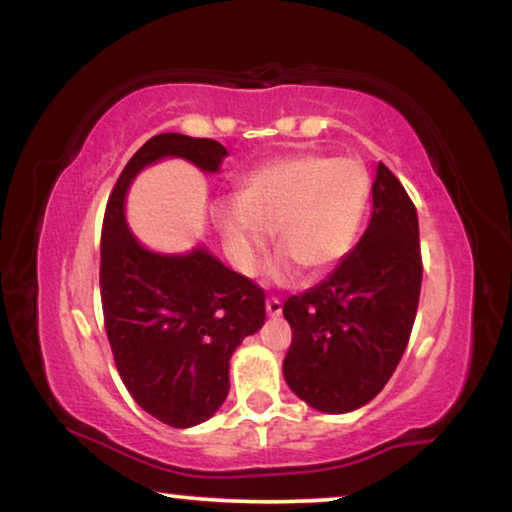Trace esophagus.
<instances>
[{
	"instance_id": "obj_1",
	"label": "esophagus",
	"mask_w": 512,
	"mask_h": 512,
	"mask_svg": "<svg viewBox=\"0 0 512 512\" xmlns=\"http://www.w3.org/2000/svg\"><path fill=\"white\" fill-rule=\"evenodd\" d=\"M265 310H268L270 317H279V314H282V300L268 298V300H265Z\"/></svg>"
}]
</instances>
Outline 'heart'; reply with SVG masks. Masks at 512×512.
Masks as SVG:
<instances>
[{
    "mask_svg": "<svg viewBox=\"0 0 512 512\" xmlns=\"http://www.w3.org/2000/svg\"><path fill=\"white\" fill-rule=\"evenodd\" d=\"M370 198V177L356 160L326 153H296L258 167L242 193L221 205V228L230 256L254 275L272 242L282 247L268 275L291 284L310 268H335L354 247Z\"/></svg>",
    "mask_w": 512,
    "mask_h": 512,
    "instance_id": "obj_1",
    "label": "heart"
}]
</instances>
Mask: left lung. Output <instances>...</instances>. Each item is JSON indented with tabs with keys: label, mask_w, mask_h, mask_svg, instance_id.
I'll return each instance as SVG.
<instances>
[{
	"label": "left lung",
	"mask_w": 512,
	"mask_h": 512,
	"mask_svg": "<svg viewBox=\"0 0 512 512\" xmlns=\"http://www.w3.org/2000/svg\"><path fill=\"white\" fill-rule=\"evenodd\" d=\"M422 291L417 209L377 163L366 233L331 275L284 303L293 340L284 380L300 401L342 415L373 401L408 347Z\"/></svg>",
	"instance_id": "8db88e82"
}]
</instances>
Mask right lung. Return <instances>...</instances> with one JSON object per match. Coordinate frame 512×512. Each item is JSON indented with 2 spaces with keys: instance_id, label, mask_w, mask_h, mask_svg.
Segmentation results:
<instances>
[{
  "instance_id": "right-lung-1",
  "label": "right lung",
  "mask_w": 512,
  "mask_h": 512,
  "mask_svg": "<svg viewBox=\"0 0 512 512\" xmlns=\"http://www.w3.org/2000/svg\"><path fill=\"white\" fill-rule=\"evenodd\" d=\"M226 146L165 132L139 149L109 195L100 244L104 328L135 403L174 429L207 422L226 401L230 356L265 324V293L205 247L158 254L132 235L125 195L144 167L184 158L216 174Z\"/></svg>"
}]
</instances>
